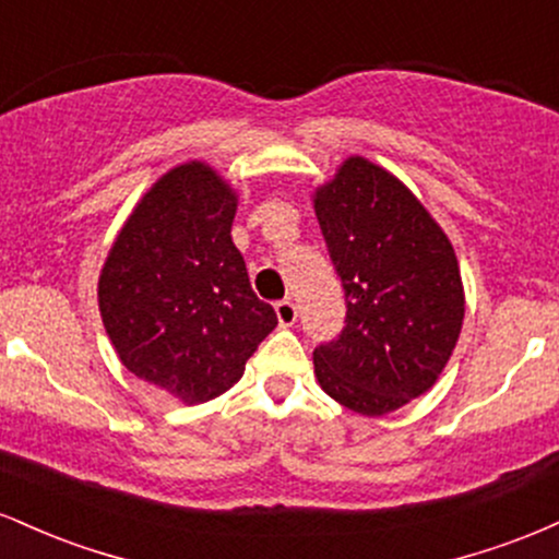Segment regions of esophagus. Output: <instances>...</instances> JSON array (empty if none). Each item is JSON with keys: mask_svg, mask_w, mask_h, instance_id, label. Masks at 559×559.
Segmentation results:
<instances>
[{"mask_svg": "<svg viewBox=\"0 0 559 559\" xmlns=\"http://www.w3.org/2000/svg\"><path fill=\"white\" fill-rule=\"evenodd\" d=\"M275 316H278V323L288 329V325H294V320H297V305H294L292 299L275 301Z\"/></svg>", "mask_w": 559, "mask_h": 559, "instance_id": "1", "label": "esophagus"}]
</instances>
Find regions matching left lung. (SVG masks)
<instances>
[{"instance_id": "left-lung-1", "label": "left lung", "mask_w": 559, "mask_h": 559, "mask_svg": "<svg viewBox=\"0 0 559 559\" xmlns=\"http://www.w3.org/2000/svg\"><path fill=\"white\" fill-rule=\"evenodd\" d=\"M312 202L346 299L344 331L312 352L318 383L360 415L394 413L433 386L460 338L454 249L418 197L365 157L344 159Z\"/></svg>"}]
</instances>
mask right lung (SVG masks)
Here are the masks:
<instances>
[{"label":"right lung","mask_w":559,"mask_h":559,"mask_svg":"<svg viewBox=\"0 0 559 559\" xmlns=\"http://www.w3.org/2000/svg\"><path fill=\"white\" fill-rule=\"evenodd\" d=\"M236 191L210 165H178L139 199L99 275L120 362L183 404L221 396L278 325L230 239Z\"/></svg>","instance_id":"obj_1"}]
</instances>
